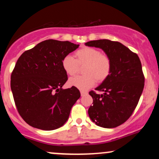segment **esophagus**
<instances>
[{"instance_id": "esophagus-1", "label": "esophagus", "mask_w": 159, "mask_h": 159, "mask_svg": "<svg viewBox=\"0 0 159 159\" xmlns=\"http://www.w3.org/2000/svg\"><path fill=\"white\" fill-rule=\"evenodd\" d=\"M80 93H81V96H84V95H86V94L87 93V91H84V90H81V91H80Z\"/></svg>"}]
</instances>
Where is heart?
Segmentation results:
<instances>
[{
    "label": "heart",
    "mask_w": 159,
    "mask_h": 159,
    "mask_svg": "<svg viewBox=\"0 0 159 159\" xmlns=\"http://www.w3.org/2000/svg\"><path fill=\"white\" fill-rule=\"evenodd\" d=\"M75 59L71 55H66L62 59L61 65L67 75L73 76L79 67L85 66L83 69L84 75L76 76L69 79V84L81 90L93 87L97 81L102 83L110 75L112 63L110 57L101 51L92 47H83L75 53Z\"/></svg>",
    "instance_id": "1"
}]
</instances>
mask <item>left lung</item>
I'll return each mask as SVG.
<instances>
[{
  "mask_svg": "<svg viewBox=\"0 0 159 159\" xmlns=\"http://www.w3.org/2000/svg\"><path fill=\"white\" fill-rule=\"evenodd\" d=\"M85 45L102 48L112 63L109 77L96 88L104 93L89 92L93 99L89 116L98 126H119L132 116L143 92L145 79L139 57L119 42L98 39Z\"/></svg>",
  "mask_w": 159,
  "mask_h": 159,
  "instance_id": "left-lung-1",
  "label": "left lung"
}]
</instances>
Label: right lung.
Wrapping results in <instances>:
<instances>
[{
  "label": "right lung",
  "instance_id": "add662e5",
  "mask_svg": "<svg viewBox=\"0 0 159 159\" xmlns=\"http://www.w3.org/2000/svg\"><path fill=\"white\" fill-rule=\"evenodd\" d=\"M78 46L69 41L48 39L19 57L10 86L18 112L28 125L50 131L67 121L81 93L75 87L62 89L68 77L61 61Z\"/></svg>",
  "mask_w": 159,
  "mask_h": 159
}]
</instances>
